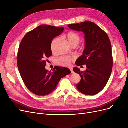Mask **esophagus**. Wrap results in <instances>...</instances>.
Segmentation results:
<instances>
[{
    "label": "esophagus",
    "mask_w": 128,
    "mask_h": 128,
    "mask_svg": "<svg viewBox=\"0 0 128 128\" xmlns=\"http://www.w3.org/2000/svg\"><path fill=\"white\" fill-rule=\"evenodd\" d=\"M69 69H70V71H71V73H74V72H73L72 68H69Z\"/></svg>",
    "instance_id": "34e87169"
}]
</instances>
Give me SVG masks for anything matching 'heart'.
Wrapping results in <instances>:
<instances>
[{
    "label": "heart",
    "mask_w": 128,
    "mask_h": 128,
    "mask_svg": "<svg viewBox=\"0 0 128 128\" xmlns=\"http://www.w3.org/2000/svg\"><path fill=\"white\" fill-rule=\"evenodd\" d=\"M64 37L67 40L68 43L72 46H77L78 45L80 40V37L79 34L75 32H69L67 34H66L64 36ZM58 40V38H54L51 44V48L52 52H54V45L56 42ZM73 60V58L70 56H60L56 60V63L61 66L67 67L70 66L72 61Z\"/></svg>",
    "instance_id": "obj_1"
}]
</instances>
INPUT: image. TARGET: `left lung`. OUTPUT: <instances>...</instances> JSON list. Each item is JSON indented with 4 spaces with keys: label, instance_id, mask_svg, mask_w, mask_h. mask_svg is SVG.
<instances>
[{
    "label": "left lung",
    "instance_id": "8db88e82",
    "mask_svg": "<svg viewBox=\"0 0 128 128\" xmlns=\"http://www.w3.org/2000/svg\"><path fill=\"white\" fill-rule=\"evenodd\" d=\"M68 27L83 32L86 40L83 54L76 64L77 66L86 64L87 68L84 72L77 67L73 68L81 77L76 87L84 94L95 95L105 87L112 73L113 59L110 38L102 29L91 21L69 24Z\"/></svg>",
    "mask_w": 128,
    "mask_h": 128
}]
</instances>
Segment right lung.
I'll use <instances>...</instances> for the list:
<instances>
[{"mask_svg":"<svg viewBox=\"0 0 128 128\" xmlns=\"http://www.w3.org/2000/svg\"><path fill=\"white\" fill-rule=\"evenodd\" d=\"M63 27L41 25L28 32L19 46L18 67L26 87L34 94L44 96L55 90L61 78L69 74L67 68L55 66L45 69L47 58L52 56L51 44L64 32Z\"/></svg>","mask_w":128,"mask_h":128,"instance_id":"obj_1","label":"right lung"}]
</instances>
